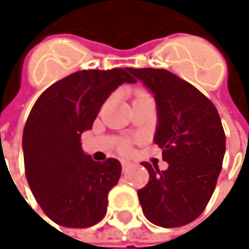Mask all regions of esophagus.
<instances>
[{
	"label": "esophagus",
	"mask_w": 249,
	"mask_h": 249,
	"mask_svg": "<svg viewBox=\"0 0 249 249\" xmlns=\"http://www.w3.org/2000/svg\"><path fill=\"white\" fill-rule=\"evenodd\" d=\"M120 163H122V167H123V170H126V169H127V167L131 165V162H130V160H127V159H122V160H120Z\"/></svg>",
	"instance_id": "obj_1"
}]
</instances>
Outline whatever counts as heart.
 <instances>
[{"mask_svg": "<svg viewBox=\"0 0 249 249\" xmlns=\"http://www.w3.org/2000/svg\"><path fill=\"white\" fill-rule=\"evenodd\" d=\"M122 147H123V148H126V145H124V144H123V145H122Z\"/></svg>", "mask_w": 249, "mask_h": 249, "instance_id": "b5f03b06", "label": "heart"}]
</instances>
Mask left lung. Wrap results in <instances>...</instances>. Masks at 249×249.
Masks as SVG:
<instances>
[{
    "mask_svg": "<svg viewBox=\"0 0 249 249\" xmlns=\"http://www.w3.org/2000/svg\"><path fill=\"white\" fill-rule=\"evenodd\" d=\"M154 95L157 130L166 170L147 167L149 181L139 190L142 213L160 227H180L202 213L213 194L226 152L215 105L190 83L165 69L127 68Z\"/></svg>",
    "mask_w": 249,
    "mask_h": 249,
    "instance_id": "1",
    "label": "left lung"
}]
</instances>
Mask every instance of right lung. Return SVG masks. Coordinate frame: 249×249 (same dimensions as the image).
<instances>
[{"instance_id": "right-lung-1", "label": "right lung", "mask_w": 249, "mask_h": 249, "mask_svg": "<svg viewBox=\"0 0 249 249\" xmlns=\"http://www.w3.org/2000/svg\"><path fill=\"white\" fill-rule=\"evenodd\" d=\"M127 68L80 71L53 83L36 101L23 130L27 183L53 223L83 229L107 213L108 194L118 184V159L95 162L82 148L101 107L123 83H136Z\"/></svg>"}]
</instances>
